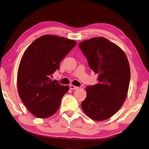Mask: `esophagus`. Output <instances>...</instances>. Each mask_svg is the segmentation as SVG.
Segmentation results:
<instances>
[{"label": "esophagus", "mask_w": 149, "mask_h": 149, "mask_svg": "<svg viewBox=\"0 0 149 149\" xmlns=\"http://www.w3.org/2000/svg\"><path fill=\"white\" fill-rule=\"evenodd\" d=\"M70 88L71 90H76V89L78 88V87L75 86H74V85H70Z\"/></svg>", "instance_id": "1"}]
</instances>
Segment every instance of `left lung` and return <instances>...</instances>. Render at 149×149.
Masks as SVG:
<instances>
[{
  "instance_id": "1",
  "label": "left lung",
  "mask_w": 149,
  "mask_h": 149,
  "mask_svg": "<svg viewBox=\"0 0 149 149\" xmlns=\"http://www.w3.org/2000/svg\"><path fill=\"white\" fill-rule=\"evenodd\" d=\"M78 45L98 81L86 88L81 108L93 120H105L120 109L126 98L130 80L128 60L121 48L105 38H93Z\"/></svg>"
}]
</instances>
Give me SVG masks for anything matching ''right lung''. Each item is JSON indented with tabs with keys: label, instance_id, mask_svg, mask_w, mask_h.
<instances>
[{
	"label": "right lung",
	"instance_id": "1",
	"mask_svg": "<svg viewBox=\"0 0 149 149\" xmlns=\"http://www.w3.org/2000/svg\"><path fill=\"white\" fill-rule=\"evenodd\" d=\"M76 42L54 35L36 39L23 54L17 72L19 96L38 118H48L57 111L61 98L69 91L50 76L59 70L60 62Z\"/></svg>",
	"mask_w": 149,
	"mask_h": 149
}]
</instances>
